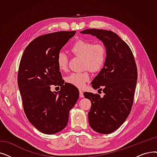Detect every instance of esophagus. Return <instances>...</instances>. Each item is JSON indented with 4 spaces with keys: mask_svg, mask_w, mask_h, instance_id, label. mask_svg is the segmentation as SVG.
<instances>
[{
    "mask_svg": "<svg viewBox=\"0 0 157 157\" xmlns=\"http://www.w3.org/2000/svg\"><path fill=\"white\" fill-rule=\"evenodd\" d=\"M79 97L81 98H83L84 97V95H83V91L82 90H79Z\"/></svg>",
    "mask_w": 157,
    "mask_h": 157,
    "instance_id": "1",
    "label": "esophagus"
}]
</instances>
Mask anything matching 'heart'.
Here are the masks:
<instances>
[{"label": "heart", "mask_w": 157, "mask_h": 157, "mask_svg": "<svg viewBox=\"0 0 157 157\" xmlns=\"http://www.w3.org/2000/svg\"><path fill=\"white\" fill-rule=\"evenodd\" d=\"M75 56L83 58V69L90 71L99 72L103 69L106 59V48L102 44H95L89 40H78L71 48ZM67 54L61 51L58 53L56 63L61 71H65L68 68ZM90 76L87 71L79 73H71L66 78L67 83L79 88H83Z\"/></svg>", "instance_id": "heart-1"}]
</instances>
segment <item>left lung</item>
I'll return each mask as SVG.
<instances>
[{
    "mask_svg": "<svg viewBox=\"0 0 157 157\" xmlns=\"http://www.w3.org/2000/svg\"><path fill=\"white\" fill-rule=\"evenodd\" d=\"M81 33L95 36L106 48L105 64L91 83L104 96L91 92H84V96L92 103L88 115L90 126L98 133H111L124 123L132 110L137 80L135 60L128 45L116 33L97 29Z\"/></svg>",
    "mask_w": 157,
    "mask_h": 157,
    "instance_id": "1",
    "label": "left lung"
}]
</instances>
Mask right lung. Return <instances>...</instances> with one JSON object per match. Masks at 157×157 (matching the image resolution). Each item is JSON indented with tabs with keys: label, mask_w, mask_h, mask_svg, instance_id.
Returning a JSON list of instances; mask_svg holds the SVG:
<instances>
[{
	"label": "right lung",
	"mask_w": 157,
	"mask_h": 157,
	"mask_svg": "<svg viewBox=\"0 0 157 157\" xmlns=\"http://www.w3.org/2000/svg\"><path fill=\"white\" fill-rule=\"evenodd\" d=\"M76 33L40 36L26 47L20 60L17 78L24 110L31 124L43 133L63 130L79 98L78 88L64 83L56 63L60 50ZM51 85L60 86V90L51 92Z\"/></svg>",
	"instance_id": "obj_1"
}]
</instances>
